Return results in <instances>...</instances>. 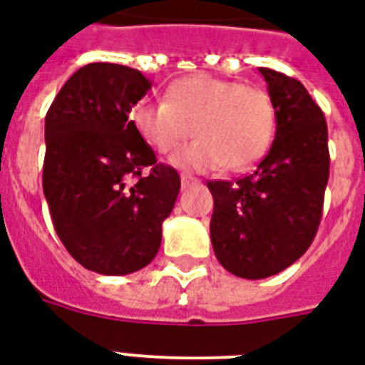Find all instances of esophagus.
<instances>
[{
    "label": "esophagus",
    "instance_id": "obj_1",
    "mask_svg": "<svg viewBox=\"0 0 365 365\" xmlns=\"http://www.w3.org/2000/svg\"><path fill=\"white\" fill-rule=\"evenodd\" d=\"M180 180H182L183 189H187V187H191V185H195V183H199V180H197V178L189 176V174H182V176H180Z\"/></svg>",
    "mask_w": 365,
    "mask_h": 365
}]
</instances>
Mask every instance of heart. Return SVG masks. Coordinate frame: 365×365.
I'll return each instance as SVG.
<instances>
[{"label":"heart","instance_id":"heart-1","mask_svg":"<svg viewBox=\"0 0 365 365\" xmlns=\"http://www.w3.org/2000/svg\"><path fill=\"white\" fill-rule=\"evenodd\" d=\"M130 121L159 153L172 151L193 128L197 138L170 157L182 170H244L267 153L277 111L263 88L199 73L172 83L166 100H140Z\"/></svg>","mask_w":365,"mask_h":365}]
</instances>
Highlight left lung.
Returning <instances> with one entry per match:
<instances>
[{"instance_id": "1", "label": "left lung", "mask_w": 365, "mask_h": 365, "mask_svg": "<svg viewBox=\"0 0 365 365\" xmlns=\"http://www.w3.org/2000/svg\"><path fill=\"white\" fill-rule=\"evenodd\" d=\"M277 111V134L254 172L208 182L212 248L223 269L248 280L284 271L311 246L329 178L328 125L294 77L259 68Z\"/></svg>"}]
</instances>
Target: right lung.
Returning <instances> with one entry per match:
<instances>
[{
	"mask_svg": "<svg viewBox=\"0 0 365 365\" xmlns=\"http://www.w3.org/2000/svg\"><path fill=\"white\" fill-rule=\"evenodd\" d=\"M149 88L134 68L94 62L66 81L45 117L43 193L54 229L98 274H130L153 261L182 185L128 119Z\"/></svg>",
	"mask_w": 365,
	"mask_h": 365,
	"instance_id": "right-lung-1",
	"label": "right lung"
}]
</instances>
